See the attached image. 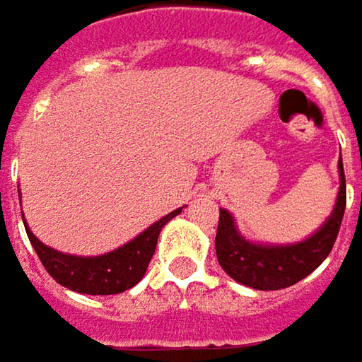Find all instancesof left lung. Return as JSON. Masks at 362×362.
Segmentation results:
<instances>
[{"mask_svg":"<svg viewBox=\"0 0 362 362\" xmlns=\"http://www.w3.org/2000/svg\"><path fill=\"white\" fill-rule=\"evenodd\" d=\"M346 209V178L344 165L339 159V194L335 209L325 226L313 235L310 239L287 245V247H264L245 241L226 209H220L218 233H216V255L220 266L241 285L253 289L272 291L296 285L313 270L321 266V262L333 250L337 239L341 218Z\"/></svg>","mask_w":362,"mask_h":362,"instance_id":"1","label":"left lung"}]
</instances>
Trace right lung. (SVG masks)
I'll return each mask as SVG.
<instances>
[{
    "label": "right lung",
    "instance_id": "1",
    "mask_svg": "<svg viewBox=\"0 0 362 362\" xmlns=\"http://www.w3.org/2000/svg\"><path fill=\"white\" fill-rule=\"evenodd\" d=\"M180 211L182 209H174L172 214L155 222L151 228H146L140 237H136L127 245L98 257H77V255H66L49 250L27 226L25 228L43 268L56 283L79 293L110 296L134 287L144 276L148 262L157 250V239L161 228Z\"/></svg>",
    "mask_w": 362,
    "mask_h": 362
}]
</instances>
